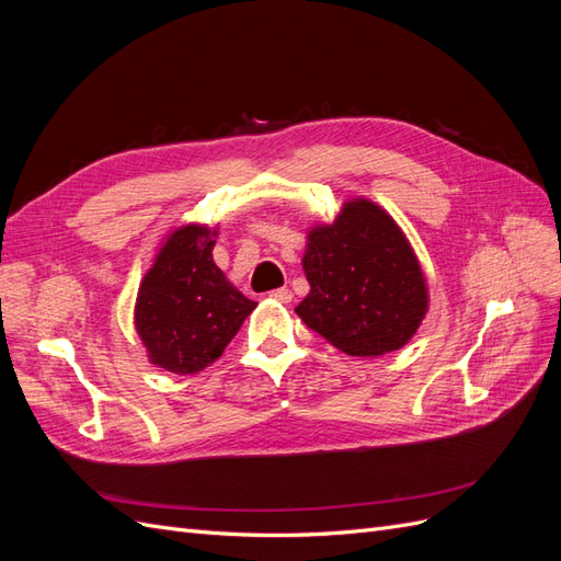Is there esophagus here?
I'll return each mask as SVG.
<instances>
[{"label": "esophagus", "mask_w": 561, "mask_h": 561, "mask_svg": "<svg viewBox=\"0 0 561 561\" xmlns=\"http://www.w3.org/2000/svg\"><path fill=\"white\" fill-rule=\"evenodd\" d=\"M268 297H271V299H276V301H280V304H290V301H293V293L287 290V287H278V290L268 293Z\"/></svg>", "instance_id": "1"}]
</instances>
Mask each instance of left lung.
Returning <instances> with one entry per match:
<instances>
[{
	"label": "left lung",
	"mask_w": 561,
	"mask_h": 561,
	"mask_svg": "<svg viewBox=\"0 0 561 561\" xmlns=\"http://www.w3.org/2000/svg\"><path fill=\"white\" fill-rule=\"evenodd\" d=\"M301 266L311 290L295 313L353 358L400 351L428 313V280L410 239L365 196L307 231Z\"/></svg>",
	"instance_id": "left-lung-1"
}]
</instances>
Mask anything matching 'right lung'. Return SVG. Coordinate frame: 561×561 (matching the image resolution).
Masks as SVG:
<instances>
[{
    "mask_svg": "<svg viewBox=\"0 0 561 561\" xmlns=\"http://www.w3.org/2000/svg\"><path fill=\"white\" fill-rule=\"evenodd\" d=\"M219 225L168 231L135 297L133 325L147 360L173 375H198L225 353L257 301L213 262Z\"/></svg>",
    "mask_w": 561,
    "mask_h": 561,
    "instance_id": "1",
    "label": "right lung"
}]
</instances>
